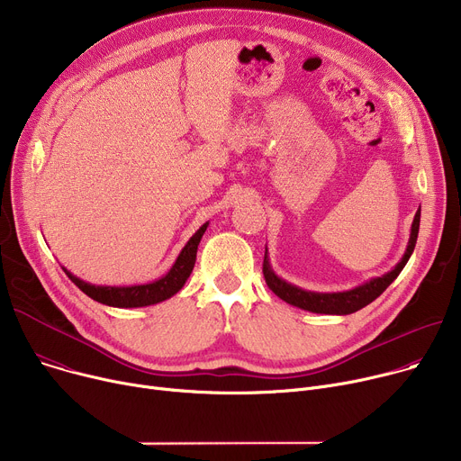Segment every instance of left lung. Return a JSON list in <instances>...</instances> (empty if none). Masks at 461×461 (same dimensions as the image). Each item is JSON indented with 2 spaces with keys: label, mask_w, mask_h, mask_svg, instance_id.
Returning <instances> with one entry per match:
<instances>
[{
  "label": "left lung",
  "mask_w": 461,
  "mask_h": 461,
  "mask_svg": "<svg viewBox=\"0 0 461 461\" xmlns=\"http://www.w3.org/2000/svg\"><path fill=\"white\" fill-rule=\"evenodd\" d=\"M420 221H421V207L415 212L413 222H411V230H410V239L404 249V256L401 258V261L384 276L381 277H373L369 281H366L364 285H358L351 290H344V292H312V290H305L300 288L296 285H292L285 279H281L270 265L268 259V248H265V261H263V274L267 279L268 288L274 292L277 298H281L283 302L300 307L303 311L309 312H316V314H351L357 312L360 309H364L366 305H369L373 300L379 298L383 292L393 283V279L401 274V270L404 268V265L408 263L413 248H415V240H417V233H420Z\"/></svg>",
  "instance_id": "left-lung-1"
}]
</instances>
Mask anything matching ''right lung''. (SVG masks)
<instances>
[{
  "label": "right lung",
  "mask_w": 461,
  "mask_h": 461,
  "mask_svg": "<svg viewBox=\"0 0 461 461\" xmlns=\"http://www.w3.org/2000/svg\"><path fill=\"white\" fill-rule=\"evenodd\" d=\"M209 222L202 224L198 231L187 240V244L182 248L180 256L176 258L175 265L165 276H161L156 281L143 283V285H129V286H110V285H94L85 279L73 276L69 270L64 268L66 276L92 300L108 305V307H119V309H136V307H147L156 305L159 302H165L173 298L176 292L185 285L187 277L193 272L194 261H196V249L200 244L202 235L205 233Z\"/></svg>",
  "instance_id": "right-lung-1"
}]
</instances>
